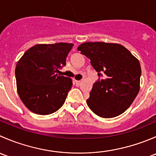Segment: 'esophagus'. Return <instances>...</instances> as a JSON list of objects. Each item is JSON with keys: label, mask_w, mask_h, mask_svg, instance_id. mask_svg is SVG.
I'll return each instance as SVG.
<instances>
[{"label": "esophagus", "mask_w": 156, "mask_h": 156, "mask_svg": "<svg viewBox=\"0 0 156 156\" xmlns=\"http://www.w3.org/2000/svg\"><path fill=\"white\" fill-rule=\"evenodd\" d=\"M75 84H76L77 86H79L80 84H81V81H76V80H75Z\"/></svg>", "instance_id": "1"}]
</instances>
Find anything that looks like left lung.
<instances>
[{"instance_id":"obj_1","label":"left lung","mask_w":156,"mask_h":156,"mask_svg":"<svg viewBox=\"0 0 156 156\" xmlns=\"http://www.w3.org/2000/svg\"><path fill=\"white\" fill-rule=\"evenodd\" d=\"M90 59L99 77L87 100L89 108L105 119L122 114L132 104L140 90L141 68L139 60L124 46L105 42H86L78 48Z\"/></svg>"}]
</instances>
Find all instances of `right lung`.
Segmentation results:
<instances>
[{
  "label": "right lung",
  "mask_w": 156,
  "mask_h": 156,
  "mask_svg": "<svg viewBox=\"0 0 156 156\" xmlns=\"http://www.w3.org/2000/svg\"><path fill=\"white\" fill-rule=\"evenodd\" d=\"M72 44L34 45L26 50L16 66V87L20 99L35 114H51L65 103L72 80L58 75Z\"/></svg>",
  "instance_id": "1"
}]
</instances>
